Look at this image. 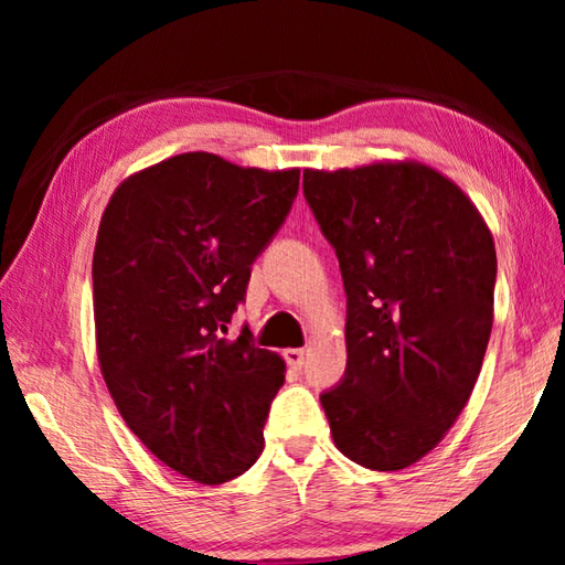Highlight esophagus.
I'll return each mask as SVG.
<instances>
[{
    "label": "esophagus",
    "instance_id": "obj_1",
    "mask_svg": "<svg viewBox=\"0 0 565 565\" xmlns=\"http://www.w3.org/2000/svg\"><path fill=\"white\" fill-rule=\"evenodd\" d=\"M284 359H286V363H289L291 369H296V371L303 369V349H286L284 351Z\"/></svg>",
    "mask_w": 565,
    "mask_h": 565
}]
</instances>
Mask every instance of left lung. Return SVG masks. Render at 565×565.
I'll return each instance as SVG.
<instances>
[{
  "label": "left lung",
  "instance_id": "8db88e82",
  "mask_svg": "<svg viewBox=\"0 0 565 565\" xmlns=\"http://www.w3.org/2000/svg\"><path fill=\"white\" fill-rule=\"evenodd\" d=\"M347 291V371L321 394L339 451L416 463L454 426L493 327L495 248L454 181L420 164L303 171Z\"/></svg>",
  "mask_w": 565,
  "mask_h": 565
}]
</instances>
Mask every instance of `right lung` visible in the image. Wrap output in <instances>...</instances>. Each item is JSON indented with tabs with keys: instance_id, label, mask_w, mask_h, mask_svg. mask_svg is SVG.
I'll return each mask as SVG.
<instances>
[{
	"instance_id": "1",
	"label": "right lung",
	"mask_w": 565,
	"mask_h": 565,
	"mask_svg": "<svg viewBox=\"0 0 565 565\" xmlns=\"http://www.w3.org/2000/svg\"><path fill=\"white\" fill-rule=\"evenodd\" d=\"M296 194L299 169L191 151L129 177L104 209L92 264L104 381L131 434L196 483L262 456L286 366L248 327L224 333Z\"/></svg>"
}]
</instances>
